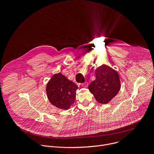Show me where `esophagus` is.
<instances>
[{"instance_id":"1","label":"esophagus","mask_w":154,"mask_h":154,"mask_svg":"<svg viewBox=\"0 0 154 154\" xmlns=\"http://www.w3.org/2000/svg\"><path fill=\"white\" fill-rule=\"evenodd\" d=\"M88 83L87 82H85V83H83L82 84V86L83 87H84V88H86V87L88 86Z\"/></svg>"}]
</instances>
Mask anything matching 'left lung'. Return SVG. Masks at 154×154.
Returning a JSON list of instances; mask_svg holds the SVG:
<instances>
[{"label": "left lung", "mask_w": 154, "mask_h": 154, "mask_svg": "<svg viewBox=\"0 0 154 154\" xmlns=\"http://www.w3.org/2000/svg\"><path fill=\"white\" fill-rule=\"evenodd\" d=\"M96 79L88 86V89L96 100L100 103H107L120 90L119 74L106 64H102L95 71Z\"/></svg>", "instance_id": "8db88e82"}]
</instances>
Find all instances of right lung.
<instances>
[{
  "label": "right lung",
  "mask_w": 154,
  "mask_h": 154,
  "mask_svg": "<svg viewBox=\"0 0 154 154\" xmlns=\"http://www.w3.org/2000/svg\"><path fill=\"white\" fill-rule=\"evenodd\" d=\"M78 88L77 85L59 72L54 74L48 82L46 93L53 105L62 109H68L74 102Z\"/></svg>",
  "instance_id": "right-lung-1"
}]
</instances>
